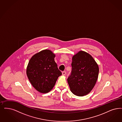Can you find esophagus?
Wrapping results in <instances>:
<instances>
[{
    "label": "esophagus",
    "instance_id": "obj_1",
    "mask_svg": "<svg viewBox=\"0 0 122 122\" xmlns=\"http://www.w3.org/2000/svg\"><path fill=\"white\" fill-rule=\"evenodd\" d=\"M65 74H66V72H65V71H63V72H62V75H63V76H64V75H65Z\"/></svg>",
    "mask_w": 122,
    "mask_h": 122
}]
</instances>
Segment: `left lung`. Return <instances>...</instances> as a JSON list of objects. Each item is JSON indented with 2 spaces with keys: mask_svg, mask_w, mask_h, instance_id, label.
Masks as SVG:
<instances>
[{
  "mask_svg": "<svg viewBox=\"0 0 122 122\" xmlns=\"http://www.w3.org/2000/svg\"><path fill=\"white\" fill-rule=\"evenodd\" d=\"M72 71L67 79L71 91L78 96H83L90 93L98 78L99 68L92 56L80 51L72 57Z\"/></svg>",
  "mask_w": 122,
  "mask_h": 122,
  "instance_id": "left-lung-1",
  "label": "left lung"
}]
</instances>
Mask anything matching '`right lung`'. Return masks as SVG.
Segmentation results:
<instances>
[{
  "instance_id": "right-lung-1",
  "label": "right lung",
  "mask_w": 122,
  "mask_h": 122,
  "mask_svg": "<svg viewBox=\"0 0 122 122\" xmlns=\"http://www.w3.org/2000/svg\"><path fill=\"white\" fill-rule=\"evenodd\" d=\"M55 54L49 49L35 54L29 61L26 73L32 86L38 91L45 93L54 88L62 75L54 61Z\"/></svg>"
}]
</instances>
